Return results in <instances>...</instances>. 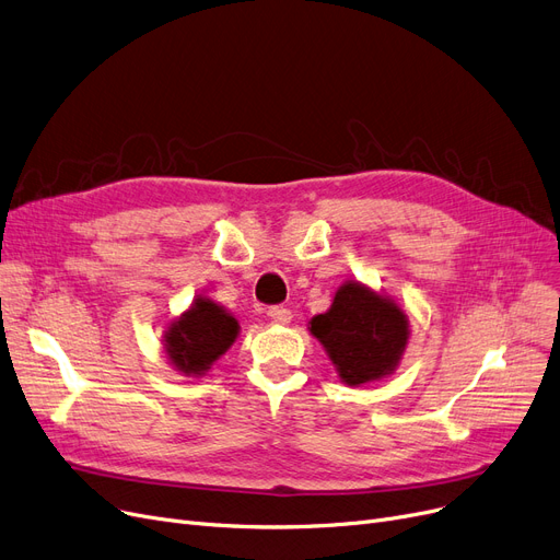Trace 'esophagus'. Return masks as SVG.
<instances>
[{"label":"esophagus","mask_w":560,"mask_h":560,"mask_svg":"<svg viewBox=\"0 0 560 560\" xmlns=\"http://www.w3.org/2000/svg\"><path fill=\"white\" fill-rule=\"evenodd\" d=\"M267 315H270L275 323H281V325L290 323V318H293V313H290V308H285V306H270Z\"/></svg>","instance_id":"esophagus-1"}]
</instances>
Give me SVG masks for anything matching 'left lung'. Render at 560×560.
<instances>
[{
    "mask_svg": "<svg viewBox=\"0 0 560 560\" xmlns=\"http://www.w3.org/2000/svg\"><path fill=\"white\" fill-rule=\"evenodd\" d=\"M343 382L357 386L392 373L407 346V315L361 283L338 290L327 313L311 320Z\"/></svg>",
    "mask_w": 560,
    "mask_h": 560,
    "instance_id": "1",
    "label": "left lung"
}]
</instances>
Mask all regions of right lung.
Instances as JSON below:
<instances>
[{
  "label": "right lung",
  "mask_w": 560,
  "mask_h": 560,
  "mask_svg": "<svg viewBox=\"0 0 560 560\" xmlns=\"http://www.w3.org/2000/svg\"><path fill=\"white\" fill-rule=\"evenodd\" d=\"M237 336V320L210 300H197L166 331V354L187 375H201Z\"/></svg>",
  "instance_id": "add662e5"
}]
</instances>
